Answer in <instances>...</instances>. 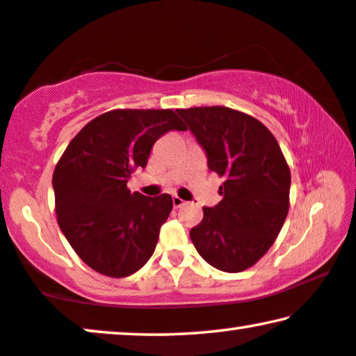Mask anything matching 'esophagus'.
Returning <instances> with one entry per match:
<instances>
[{
  "label": "esophagus",
  "mask_w": 356,
  "mask_h": 356,
  "mask_svg": "<svg viewBox=\"0 0 356 356\" xmlns=\"http://www.w3.org/2000/svg\"><path fill=\"white\" fill-rule=\"evenodd\" d=\"M185 203V201L180 198V196H172V204H174V208H180V206H182Z\"/></svg>",
  "instance_id": "34e87169"
}]
</instances>
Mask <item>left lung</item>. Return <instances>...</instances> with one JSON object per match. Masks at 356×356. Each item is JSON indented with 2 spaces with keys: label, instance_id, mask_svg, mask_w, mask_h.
<instances>
[{
  "label": "left lung",
  "instance_id": "left-lung-1",
  "mask_svg": "<svg viewBox=\"0 0 356 356\" xmlns=\"http://www.w3.org/2000/svg\"><path fill=\"white\" fill-rule=\"evenodd\" d=\"M177 113L224 179V196L203 208L190 230L196 251L222 272L238 273L261 261L289 211L291 171L275 136L254 116L229 107L179 108Z\"/></svg>",
  "mask_w": 356,
  "mask_h": 356
}]
</instances>
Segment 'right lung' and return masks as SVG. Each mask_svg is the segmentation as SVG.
Returning a JSON list of instances; mask_svg holds the SVG:
<instances>
[{"mask_svg": "<svg viewBox=\"0 0 356 356\" xmlns=\"http://www.w3.org/2000/svg\"><path fill=\"white\" fill-rule=\"evenodd\" d=\"M172 129L187 126L171 108L110 110L89 121L57 161V224L78 257L97 273L129 277L155 252L172 198L131 192L127 179L147 166L153 144Z\"/></svg>", "mask_w": 356, "mask_h": 356, "instance_id": "obj_1", "label": "right lung"}]
</instances>
